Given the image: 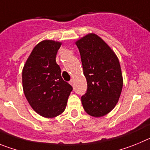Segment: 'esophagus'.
<instances>
[{"mask_svg": "<svg viewBox=\"0 0 150 150\" xmlns=\"http://www.w3.org/2000/svg\"><path fill=\"white\" fill-rule=\"evenodd\" d=\"M69 83H70V84H71V85H72V86H73V81H72V80L70 81Z\"/></svg>", "mask_w": 150, "mask_h": 150, "instance_id": "esophagus-1", "label": "esophagus"}]
</instances>
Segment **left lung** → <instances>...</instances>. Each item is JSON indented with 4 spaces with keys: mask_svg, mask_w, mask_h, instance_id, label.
I'll return each instance as SVG.
<instances>
[{
    "mask_svg": "<svg viewBox=\"0 0 150 150\" xmlns=\"http://www.w3.org/2000/svg\"><path fill=\"white\" fill-rule=\"evenodd\" d=\"M81 54L87 93L81 96L84 110L100 117L111 111L118 102L123 84L117 55L104 40L89 33L75 42Z\"/></svg>",
    "mask_w": 150,
    "mask_h": 150,
    "instance_id": "8db88e82",
    "label": "left lung"
}]
</instances>
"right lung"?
Wrapping results in <instances>:
<instances>
[{
  "label": "right lung",
  "mask_w": 150,
  "mask_h": 150,
  "mask_svg": "<svg viewBox=\"0 0 150 150\" xmlns=\"http://www.w3.org/2000/svg\"><path fill=\"white\" fill-rule=\"evenodd\" d=\"M61 42L43 40L38 43L22 70L23 90L30 105L40 116L53 118L65 110L72 86L64 81L56 63Z\"/></svg>",
  "instance_id": "1"
}]
</instances>
